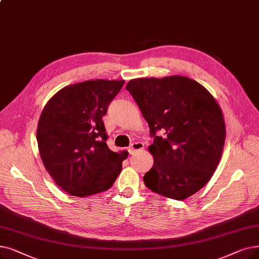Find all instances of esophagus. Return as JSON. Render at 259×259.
Masks as SVG:
<instances>
[{
    "label": "esophagus",
    "mask_w": 259,
    "mask_h": 259,
    "mask_svg": "<svg viewBox=\"0 0 259 259\" xmlns=\"http://www.w3.org/2000/svg\"><path fill=\"white\" fill-rule=\"evenodd\" d=\"M144 149V144L141 142H134L131 144L130 148H129V153L134 154L138 151H142Z\"/></svg>",
    "instance_id": "esophagus-1"
}]
</instances>
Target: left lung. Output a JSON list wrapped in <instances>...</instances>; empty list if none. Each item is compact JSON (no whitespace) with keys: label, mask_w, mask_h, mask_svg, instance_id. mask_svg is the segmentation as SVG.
I'll return each instance as SVG.
<instances>
[{"label":"left lung","mask_w":259,"mask_h":259,"mask_svg":"<svg viewBox=\"0 0 259 259\" xmlns=\"http://www.w3.org/2000/svg\"><path fill=\"white\" fill-rule=\"evenodd\" d=\"M126 89L150 128L153 166L144 183L153 193L184 200L215 172L226 141L222 111L212 95L183 76L138 78Z\"/></svg>","instance_id":"1"}]
</instances>
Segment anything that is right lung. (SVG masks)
Returning a JSON list of instances; mask_svg holds the SVG:
<instances>
[{
  "mask_svg": "<svg viewBox=\"0 0 259 259\" xmlns=\"http://www.w3.org/2000/svg\"><path fill=\"white\" fill-rule=\"evenodd\" d=\"M125 81L96 79L64 87L42 110L37 128L41 160L55 183L76 197L105 192L128 152L107 145L103 116Z\"/></svg>",
  "mask_w": 259,
  "mask_h": 259,
  "instance_id": "obj_1",
  "label": "right lung"
}]
</instances>
